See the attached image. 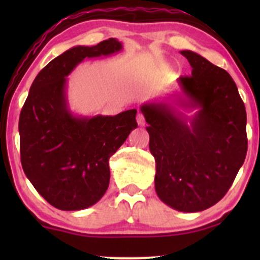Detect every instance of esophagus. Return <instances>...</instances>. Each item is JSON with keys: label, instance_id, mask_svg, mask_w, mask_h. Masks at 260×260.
I'll list each match as a JSON object with an SVG mask.
<instances>
[{"label": "esophagus", "instance_id": "34e87169", "mask_svg": "<svg viewBox=\"0 0 260 260\" xmlns=\"http://www.w3.org/2000/svg\"><path fill=\"white\" fill-rule=\"evenodd\" d=\"M137 122H138L139 126H144L145 124V120H144V116H143V113H138L137 115Z\"/></svg>", "mask_w": 260, "mask_h": 260}]
</instances>
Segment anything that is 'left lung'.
I'll list each match as a JSON object with an SVG mask.
<instances>
[{"label": "left lung", "instance_id": "8db88e82", "mask_svg": "<svg viewBox=\"0 0 260 260\" xmlns=\"http://www.w3.org/2000/svg\"><path fill=\"white\" fill-rule=\"evenodd\" d=\"M192 76L180 77L187 100L198 107L187 124L183 113L165 103L144 104L149 149L156 162L155 190L169 207L196 213L216 204L234 183L246 159V107L231 76L192 51H181Z\"/></svg>", "mask_w": 260, "mask_h": 260}]
</instances>
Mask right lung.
Segmentation results:
<instances>
[{
	"label": "right lung",
	"mask_w": 260,
	"mask_h": 260,
	"mask_svg": "<svg viewBox=\"0 0 260 260\" xmlns=\"http://www.w3.org/2000/svg\"><path fill=\"white\" fill-rule=\"evenodd\" d=\"M121 49L120 41L111 38L67 50L39 72L20 111L24 174L39 194L59 210H82L100 201L109 187V159L138 126L136 109L116 116L77 117L66 99V77L77 64Z\"/></svg>",
	"instance_id": "obj_1"
}]
</instances>
